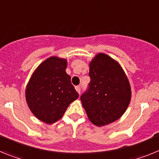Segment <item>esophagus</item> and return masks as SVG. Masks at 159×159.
Wrapping results in <instances>:
<instances>
[{"label":"esophagus","mask_w":159,"mask_h":159,"mask_svg":"<svg viewBox=\"0 0 159 159\" xmlns=\"http://www.w3.org/2000/svg\"><path fill=\"white\" fill-rule=\"evenodd\" d=\"M75 90H76V92H78L79 94L80 93V90H81L80 87V86H76V87H75Z\"/></svg>","instance_id":"obj_1"}]
</instances>
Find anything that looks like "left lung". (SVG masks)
<instances>
[{"label": "left lung", "mask_w": 159, "mask_h": 159, "mask_svg": "<svg viewBox=\"0 0 159 159\" xmlns=\"http://www.w3.org/2000/svg\"><path fill=\"white\" fill-rule=\"evenodd\" d=\"M89 67L91 81L81 102L90 121L105 126L127 110L131 98L130 83L119 63L104 53L97 54Z\"/></svg>", "instance_id": "obj_1"}]
</instances>
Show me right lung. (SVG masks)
<instances>
[{"label":"right lung","mask_w":159,"mask_h":159,"mask_svg":"<svg viewBox=\"0 0 159 159\" xmlns=\"http://www.w3.org/2000/svg\"><path fill=\"white\" fill-rule=\"evenodd\" d=\"M67 60L52 57L38 66L25 90L31 111L48 124L62 118L67 107L79 97L66 73Z\"/></svg>","instance_id":"right-lung-1"}]
</instances>
